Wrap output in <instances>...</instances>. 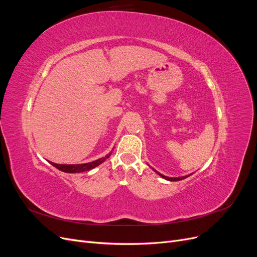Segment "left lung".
Listing matches in <instances>:
<instances>
[{
  "label": "left lung",
  "mask_w": 257,
  "mask_h": 257,
  "mask_svg": "<svg viewBox=\"0 0 257 257\" xmlns=\"http://www.w3.org/2000/svg\"><path fill=\"white\" fill-rule=\"evenodd\" d=\"M155 173H157L159 176H161L162 178H164L165 180H168V181H179V180H183V179H185V178H188L189 176H183V177H177V178H172V177H167V176H164V175H162V174H160L159 172H157V170L155 169H153Z\"/></svg>",
  "instance_id": "obj_1"
}]
</instances>
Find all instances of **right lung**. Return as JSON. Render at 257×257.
I'll list each match as a JSON object with an SVG mask.
<instances>
[{
    "instance_id": "right-lung-1",
    "label": "right lung",
    "mask_w": 257,
    "mask_h": 257,
    "mask_svg": "<svg viewBox=\"0 0 257 257\" xmlns=\"http://www.w3.org/2000/svg\"><path fill=\"white\" fill-rule=\"evenodd\" d=\"M111 153H112V151L109 152L108 154H106L104 158H100L96 161H93V162H90V163H84V164L67 165V164H56V163H52V162H50V164L56 168H58L59 170H61V172H64V173H68V174L83 173V172H88V170H90V169L95 168L99 164H102L103 162H105L108 158L110 157Z\"/></svg>"
}]
</instances>
